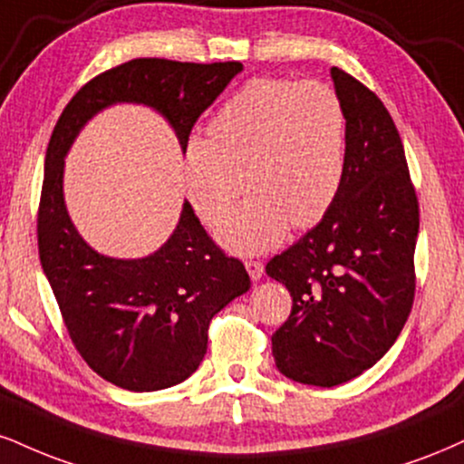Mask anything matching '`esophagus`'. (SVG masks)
Segmentation results:
<instances>
[{
    "mask_svg": "<svg viewBox=\"0 0 464 464\" xmlns=\"http://www.w3.org/2000/svg\"><path fill=\"white\" fill-rule=\"evenodd\" d=\"M246 270H248V275H250V278H253V281H259L261 276H264V264H261V261H246Z\"/></svg>",
    "mask_w": 464,
    "mask_h": 464,
    "instance_id": "esophagus-1",
    "label": "esophagus"
}]
</instances>
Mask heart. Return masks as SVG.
<instances>
[{"mask_svg": "<svg viewBox=\"0 0 464 464\" xmlns=\"http://www.w3.org/2000/svg\"><path fill=\"white\" fill-rule=\"evenodd\" d=\"M209 133L211 140L194 136L186 147V194L200 220L214 225L247 177L254 197L216 227L231 253L275 248L289 225H317L342 192L348 119L326 83L256 77L218 110Z\"/></svg>", "mask_w": 464, "mask_h": 464, "instance_id": "b5f03b06", "label": "heart"}]
</instances>
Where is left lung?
I'll use <instances>...</instances> for the list:
<instances>
[{"label":"left lung","instance_id":"left-lung-1","mask_svg":"<svg viewBox=\"0 0 464 464\" xmlns=\"http://www.w3.org/2000/svg\"><path fill=\"white\" fill-rule=\"evenodd\" d=\"M331 77L348 119L342 192L266 266L294 303L272 334L276 367L314 387L353 381L395 343L415 298L420 233V203L392 114L345 71L333 66Z\"/></svg>","mask_w":464,"mask_h":464}]
</instances>
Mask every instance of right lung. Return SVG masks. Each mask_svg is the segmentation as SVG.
I'll use <instances>...</instances> for the list:
<instances>
[{"mask_svg":"<svg viewBox=\"0 0 464 464\" xmlns=\"http://www.w3.org/2000/svg\"><path fill=\"white\" fill-rule=\"evenodd\" d=\"M242 63L138 58L77 91L55 122L38 208V255L72 343L92 372L130 392H160L197 372L211 317L250 289L246 267L211 242L192 205L161 246L140 259L97 253L64 203V158L88 121L116 103L169 121L186 153L189 131Z\"/></svg>","mask_w":464,"mask_h":464,"instance_id":"add662e5","label":"right lung"}]
</instances>
